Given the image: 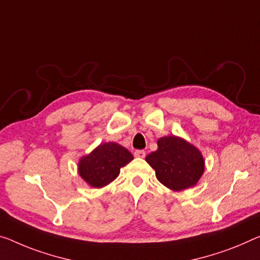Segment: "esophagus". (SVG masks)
<instances>
[{"label": "esophagus", "instance_id": "1", "mask_svg": "<svg viewBox=\"0 0 260 260\" xmlns=\"http://www.w3.org/2000/svg\"><path fill=\"white\" fill-rule=\"evenodd\" d=\"M134 154H135V157H137V158H145V155H146L145 151L144 150H136Z\"/></svg>", "mask_w": 260, "mask_h": 260}]
</instances>
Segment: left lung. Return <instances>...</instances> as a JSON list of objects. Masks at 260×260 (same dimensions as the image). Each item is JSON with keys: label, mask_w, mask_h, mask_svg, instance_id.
<instances>
[{"label": "left lung", "mask_w": 260, "mask_h": 260, "mask_svg": "<svg viewBox=\"0 0 260 260\" xmlns=\"http://www.w3.org/2000/svg\"><path fill=\"white\" fill-rule=\"evenodd\" d=\"M158 149L145 160L155 171V177L175 191L193 187L205 172L202 153L194 145L177 136L158 139Z\"/></svg>", "instance_id": "obj_1"}]
</instances>
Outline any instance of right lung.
Instances as JSON below:
<instances>
[{"label":"right lung","mask_w":260,"mask_h":260,"mask_svg":"<svg viewBox=\"0 0 260 260\" xmlns=\"http://www.w3.org/2000/svg\"><path fill=\"white\" fill-rule=\"evenodd\" d=\"M133 159L134 155L119 144L105 143L80 159L79 174L89 186L101 188L114 181L118 177L121 167Z\"/></svg>","instance_id":"right-lung-1"}]
</instances>
